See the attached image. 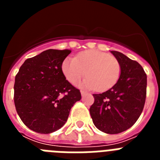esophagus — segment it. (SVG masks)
Listing matches in <instances>:
<instances>
[{"mask_svg":"<svg viewBox=\"0 0 160 160\" xmlns=\"http://www.w3.org/2000/svg\"><path fill=\"white\" fill-rule=\"evenodd\" d=\"M81 94H82V96H84L87 94V92H86V91H84V90H81Z\"/></svg>","mask_w":160,"mask_h":160,"instance_id":"obj_1","label":"esophagus"}]
</instances>
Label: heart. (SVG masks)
Wrapping results in <instances>:
<instances>
[{"label": "heart", "instance_id": "heart-1", "mask_svg": "<svg viewBox=\"0 0 160 160\" xmlns=\"http://www.w3.org/2000/svg\"><path fill=\"white\" fill-rule=\"evenodd\" d=\"M62 70L72 84H76L86 73L88 77L82 82L90 90L105 91L116 84L121 74V66L116 58L98 50H87L63 61Z\"/></svg>", "mask_w": 160, "mask_h": 160}]
</instances>
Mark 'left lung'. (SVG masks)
I'll return each instance as SVG.
<instances>
[{
	"instance_id": "obj_1",
	"label": "left lung",
	"mask_w": 160,
	"mask_h": 160,
	"mask_svg": "<svg viewBox=\"0 0 160 160\" xmlns=\"http://www.w3.org/2000/svg\"><path fill=\"white\" fill-rule=\"evenodd\" d=\"M121 66L119 79L102 94H93L90 108L94 126L107 134H118L135 123L143 110L147 95V74L140 64L123 53L111 51Z\"/></svg>"
}]
</instances>
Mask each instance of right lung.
<instances>
[{
    "label": "right lung",
    "instance_id": "add662e5",
    "mask_svg": "<svg viewBox=\"0 0 160 160\" xmlns=\"http://www.w3.org/2000/svg\"><path fill=\"white\" fill-rule=\"evenodd\" d=\"M70 49H47L25 61L15 77L14 104L26 127L40 134L62 128L71 107L81 99L66 79L62 65Z\"/></svg>",
    "mask_w": 160,
    "mask_h": 160
}]
</instances>
